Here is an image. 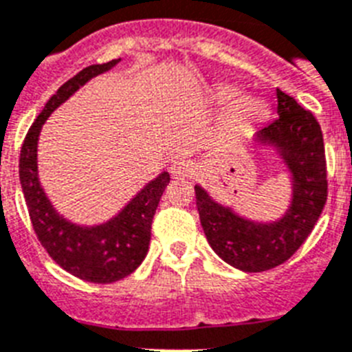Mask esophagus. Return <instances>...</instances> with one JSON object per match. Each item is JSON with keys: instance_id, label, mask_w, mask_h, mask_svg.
I'll list each match as a JSON object with an SVG mask.
<instances>
[{"instance_id": "1", "label": "esophagus", "mask_w": 352, "mask_h": 352, "mask_svg": "<svg viewBox=\"0 0 352 352\" xmlns=\"http://www.w3.org/2000/svg\"><path fill=\"white\" fill-rule=\"evenodd\" d=\"M169 170L174 178H187L188 174L192 173V169H190V164H188V162H185V160L174 162V164L169 167Z\"/></svg>"}]
</instances>
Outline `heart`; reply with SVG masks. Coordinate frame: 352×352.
I'll return each mask as SVG.
<instances>
[{"instance_id":"b5f03b06","label":"heart","mask_w":352,"mask_h":352,"mask_svg":"<svg viewBox=\"0 0 352 352\" xmlns=\"http://www.w3.org/2000/svg\"><path fill=\"white\" fill-rule=\"evenodd\" d=\"M239 88H235L232 84H223V86H217L216 89V98L219 102L228 104L234 102L235 98L239 97ZM264 104L257 98H243L239 102L232 107L230 111V122L234 126H250V124H255L264 117Z\"/></svg>"}]
</instances>
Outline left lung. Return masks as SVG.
Instances as JSON below:
<instances>
[{
  "label": "left lung",
  "instance_id": "1",
  "mask_svg": "<svg viewBox=\"0 0 352 352\" xmlns=\"http://www.w3.org/2000/svg\"><path fill=\"white\" fill-rule=\"evenodd\" d=\"M278 118L261 127L254 142L274 149L292 182L289 205L275 221L241 216L197 183L196 205L212 250L241 272H266L287 261L318 221L327 199L322 129L311 111L277 89Z\"/></svg>",
  "mask_w": 352,
  "mask_h": 352
}]
</instances>
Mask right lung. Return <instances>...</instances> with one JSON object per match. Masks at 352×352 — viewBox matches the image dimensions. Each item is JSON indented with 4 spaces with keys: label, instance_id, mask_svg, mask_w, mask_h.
I'll return each mask as SVG.
<instances>
[{
    "label": "right lung",
    "instance_id": "add662e5",
    "mask_svg": "<svg viewBox=\"0 0 352 352\" xmlns=\"http://www.w3.org/2000/svg\"><path fill=\"white\" fill-rule=\"evenodd\" d=\"M118 63L120 59L91 65L63 84L26 133L19 156V182L37 239L60 268L95 284L117 283L133 274L145 259L153 217L162 194L170 182L169 173L164 170L155 179L145 183L144 188L111 219L98 225H77L55 210L41 185L37 142L45 122L60 104L66 102L88 80L106 74Z\"/></svg>",
    "mask_w": 352,
    "mask_h": 352
}]
</instances>
